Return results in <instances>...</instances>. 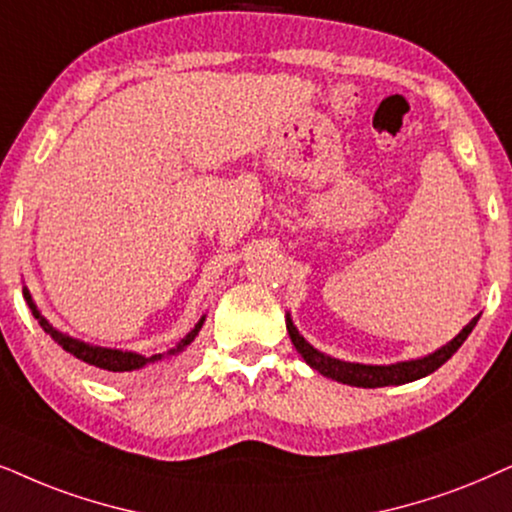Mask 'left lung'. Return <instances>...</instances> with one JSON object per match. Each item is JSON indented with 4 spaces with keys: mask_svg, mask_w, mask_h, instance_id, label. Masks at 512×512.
<instances>
[{
    "mask_svg": "<svg viewBox=\"0 0 512 512\" xmlns=\"http://www.w3.org/2000/svg\"><path fill=\"white\" fill-rule=\"evenodd\" d=\"M477 320H480V315L473 317V320H470L459 334L451 338L447 345L437 348L435 353L416 357V360L395 362V364L345 362L327 353H320V350L313 348V345L298 334L296 324L291 320L289 313H287V331H289L291 343H294V348L298 350V355L303 357L305 364H310L315 371H320L322 376L334 378L338 383H345V386H355V388H383V386H402V383L418 381V378L433 374L435 369H440L442 364L461 348L463 341L470 336V331L475 329Z\"/></svg>",
    "mask_w": 512,
    "mask_h": 512,
    "instance_id": "obj_1",
    "label": "left lung"
}]
</instances>
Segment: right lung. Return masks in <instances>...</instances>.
<instances>
[{"label":"right lung","instance_id":"1","mask_svg":"<svg viewBox=\"0 0 512 512\" xmlns=\"http://www.w3.org/2000/svg\"><path fill=\"white\" fill-rule=\"evenodd\" d=\"M23 296H25V303L30 305L32 315H35V320L39 322V327H42L46 334H49L53 341H56L65 353L75 355L77 360H82L86 364H91V367H98L103 371H115V374H129V371H138V369H145L150 367V364H159L164 360H171V357L181 355L188 345L195 341V336L199 334V329H202L204 320H207V315L199 317V322L192 327L188 334H185L181 341H178L174 348L167 350V353H159V355H141V353H134V350H117V348H103V345H91V343H84L79 341V338H72L68 334H63V331H58L53 324L46 320L42 315V310L37 308V303L32 301V294L28 287H23Z\"/></svg>","mask_w":512,"mask_h":512}]
</instances>
